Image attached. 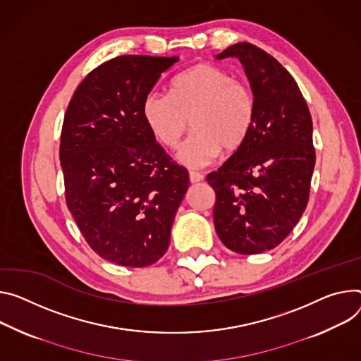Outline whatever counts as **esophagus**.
<instances>
[{"mask_svg": "<svg viewBox=\"0 0 361 361\" xmlns=\"http://www.w3.org/2000/svg\"><path fill=\"white\" fill-rule=\"evenodd\" d=\"M188 177H190V181L191 183H199V181H203V174L200 173H195V171H190L188 173Z\"/></svg>", "mask_w": 361, "mask_h": 361, "instance_id": "obj_1", "label": "esophagus"}]
</instances>
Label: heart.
<instances>
[{"label":"heart","instance_id":"b5f03b06","mask_svg":"<svg viewBox=\"0 0 361 361\" xmlns=\"http://www.w3.org/2000/svg\"><path fill=\"white\" fill-rule=\"evenodd\" d=\"M142 116L155 140L167 148L177 147L191 122L194 130L177 158L187 167L200 169L220 149L235 152L245 144L255 122V99L250 87L233 73L199 63L174 78L171 94L148 93Z\"/></svg>","mask_w":361,"mask_h":361}]
</instances>
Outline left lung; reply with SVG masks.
Segmentation results:
<instances>
[{
  "instance_id": "left-lung-1",
  "label": "left lung",
  "mask_w": 361,
  "mask_h": 361,
  "mask_svg": "<svg viewBox=\"0 0 361 361\" xmlns=\"http://www.w3.org/2000/svg\"><path fill=\"white\" fill-rule=\"evenodd\" d=\"M250 80L255 122L245 144L207 176L216 192L213 220L226 247L256 255L278 246L308 204L315 166L312 119L290 73L250 44L227 47Z\"/></svg>"
}]
</instances>
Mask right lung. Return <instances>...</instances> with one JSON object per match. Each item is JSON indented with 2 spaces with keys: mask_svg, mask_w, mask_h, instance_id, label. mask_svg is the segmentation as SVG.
I'll return each instance as SVG.
<instances>
[{
  "mask_svg": "<svg viewBox=\"0 0 361 361\" xmlns=\"http://www.w3.org/2000/svg\"><path fill=\"white\" fill-rule=\"evenodd\" d=\"M178 57L126 54L93 69L64 114L60 164L64 199L87 245L128 268L167 252L188 173L155 142L145 96Z\"/></svg>",
  "mask_w": 361,
  "mask_h": 361,
  "instance_id": "add662e5",
  "label": "right lung"
}]
</instances>
